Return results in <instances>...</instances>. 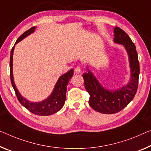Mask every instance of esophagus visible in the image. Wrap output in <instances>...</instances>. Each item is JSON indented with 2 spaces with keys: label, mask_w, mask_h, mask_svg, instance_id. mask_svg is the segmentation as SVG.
<instances>
[{
  "label": "esophagus",
  "mask_w": 151,
  "mask_h": 151,
  "mask_svg": "<svg viewBox=\"0 0 151 151\" xmlns=\"http://www.w3.org/2000/svg\"><path fill=\"white\" fill-rule=\"evenodd\" d=\"M74 71H75V72L76 73H80L81 72V71H82V69L80 66H77L75 68V69H74Z\"/></svg>",
  "instance_id": "esophagus-1"
}]
</instances>
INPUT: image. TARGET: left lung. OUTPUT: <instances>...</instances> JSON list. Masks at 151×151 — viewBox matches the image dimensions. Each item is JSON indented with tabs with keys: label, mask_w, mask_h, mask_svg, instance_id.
Masks as SVG:
<instances>
[{
	"label": "left lung",
	"mask_w": 151,
	"mask_h": 151,
	"mask_svg": "<svg viewBox=\"0 0 151 151\" xmlns=\"http://www.w3.org/2000/svg\"><path fill=\"white\" fill-rule=\"evenodd\" d=\"M114 34L113 40L115 43L124 45L128 55L131 69L129 83L121 89L110 91L102 86L88 68V72L83 74L85 88L90 94V106L94 110L104 114H113L126 107L135 96L138 86L140 65L136 46L129 36L120 27H115Z\"/></svg>",
	"instance_id": "8db88e82"
}]
</instances>
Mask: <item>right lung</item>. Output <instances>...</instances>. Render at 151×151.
<instances>
[{"label": "right lung", "mask_w": 151, "mask_h": 151, "mask_svg": "<svg viewBox=\"0 0 151 151\" xmlns=\"http://www.w3.org/2000/svg\"><path fill=\"white\" fill-rule=\"evenodd\" d=\"M36 27H32L27 30L26 32H25L24 34H22L16 41L15 45L25 37L29 36L30 34L33 33ZM14 48H15V46H13L11 49L10 55V78L11 84H12L19 103L31 113L41 116L52 115L61 110V109L64 105L65 101L67 86H68L71 78L73 76V69H71L59 78L52 92L47 99L41 102H38V103L29 102L20 94L15 86V83H14L13 76V55Z\"/></svg>", "instance_id": "add662e5"}]
</instances>
